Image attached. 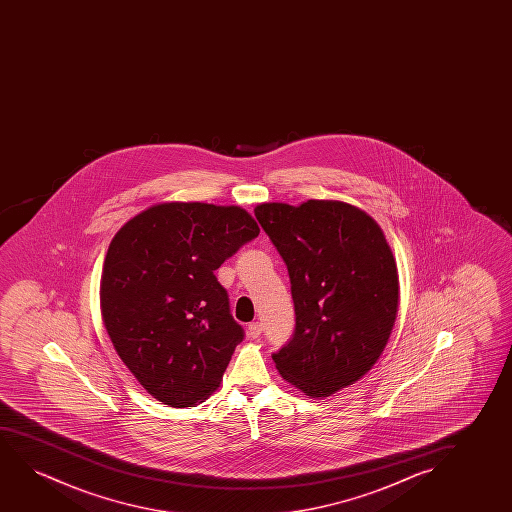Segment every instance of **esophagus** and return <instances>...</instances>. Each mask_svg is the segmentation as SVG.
Wrapping results in <instances>:
<instances>
[{
  "mask_svg": "<svg viewBox=\"0 0 512 512\" xmlns=\"http://www.w3.org/2000/svg\"><path fill=\"white\" fill-rule=\"evenodd\" d=\"M262 329H264V327H262V323L253 322L246 327V334H248V337H253V339H255V337H259L260 334H262Z\"/></svg>",
  "mask_w": 512,
  "mask_h": 512,
  "instance_id": "1",
  "label": "esophagus"
}]
</instances>
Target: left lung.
<instances>
[{
    "mask_svg": "<svg viewBox=\"0 0 512 512\" xmlns=\"http://www.w3.org/2000/svg\"><path fill=\"white\" fill-rule=\"evenodd\" d=\"M255 217L287 264L294 336L273 353L281 378L329 397L378 362L399 311V274L385 234L341 201L264 203Z\"/></svg>",
    "mask_w": 512,
    "mask_h": 512,
    "instance_id": "1",
    "label": "left lung"
}]
</instances>
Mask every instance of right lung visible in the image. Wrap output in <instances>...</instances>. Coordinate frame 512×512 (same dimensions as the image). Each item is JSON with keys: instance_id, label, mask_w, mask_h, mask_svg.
Wrapping results in <instances>:
<instances>
[{"instance_id": "right-lung-1", "label": "right lung", "mask_w": 512, "mask_h": 512, "mask_svg": "<svg viewBox=\"0 0 512 512\" xmlns=\"http://www.w3.org/2000/svg\"><path fill=\"white\" fill-rule=\"evenodd\" d=\"M259 232L239 206L162 203L108 246L99 290L106 332L162 404L196 406L220 386L245 330L215 271Z\"/></svg>"}]
</instances>
